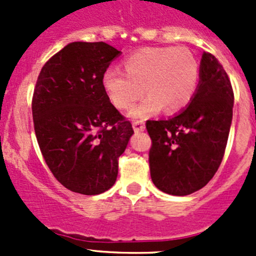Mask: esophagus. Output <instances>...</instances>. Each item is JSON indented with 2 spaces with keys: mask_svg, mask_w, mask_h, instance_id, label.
Returning a JSON list of instances; mask_svg holds the SVG:
<instances>
[{
  "mask_svg": "<svg viewBox=\"0 0 256 256\" xmlns=\"http://www.w3.org/2000/svg\"><path fill=\"white\" fill-rule=\"evenodd\" d=\"M132 128L136 132H138V131H144V120H134Z\"/></svg>",
  "mask_w": 256,
  "mask_h": 256,
  "instance_id": "1",
  "label": "esophagus"
}]
</instances>
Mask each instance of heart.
I'll return each mask as SVG.
<instances>
[{
	"label": "heart",
	"mask_w": 256,
	"mask_h": 256,
	"mask_svg": "<svg viewBox=\"0 0 256 256\" xmlns=\"http://www.w3.org/2000/svg\"><path fill=\"white\" fill-rule=\"evenodd\" d=\"M125 73L109 68L102 74V86L112 104L128 110L141 95L142 102L131 110L132 116L152 115L164 108L174 112L192 99L200 78V63L188 48H144L124 60Z\"/></svg>",
	"instance_id": "1"
}]
</instances>
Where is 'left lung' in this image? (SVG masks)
<instances>
[{
    "label": "left lung",
    "mask_w": 256,
    "mask_h": 256,
    "mask_svg": "<svg viewBox=\"0 0 256 256\" xmlns=\"http://www.w3.org/2000/svg\"><path fill=\"white\" fill-rule=\"evenodd\" d=\"M234 92L213 54L200 60L197 92L188 108L168 120H147L152 182L160 190L187 196L204 187L223 160L233 118Z\"/></svg>",
    "instance_id": "obj_1"
}]
</instances>
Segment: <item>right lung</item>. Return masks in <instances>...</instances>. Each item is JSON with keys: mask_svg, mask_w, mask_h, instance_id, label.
Here are the masks:
<instances>
[{"mask_svg": "<svg viewBox=\"0 0 256 256\" xmlns=\"http://www.w3.org/2000/svg\"><path fill=\"white\" fill-rule=\"evenodd\" d=\"M118 54L104 42L69 43L46 62L36 82V138L48 168L72 192L94 196L112 188L134 134L102 86Z\"/></svg>", "mask_w": 256, "mask_h": 256, "instance_id": "right-lung-1", "label": "right lung"}]
</instances>
